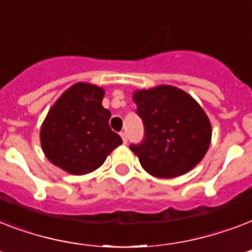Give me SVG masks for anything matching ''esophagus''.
<instances>
[{
    "label": "esophagus",
    "instance_id": "esophagus-1",
    "mask_svg": "<svg viewBox=\"0 0 252 252\" xmlns=\"http://www.w3.org/2000/svg\"><path fill=\"white\" fill-rule=\"evenodd\" d=\"M120 136H122V138H123V142H124V144H126V142H128V134H126V132H120Z\"/></svg>",
    "mask_w": 252,
    "mask_h": 252
}]
</instances>
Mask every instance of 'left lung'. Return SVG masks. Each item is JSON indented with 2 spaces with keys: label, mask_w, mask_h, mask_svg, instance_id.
<instances>
[{
  "label": "left lung",
  "mask_w": 252,
  "mask_h": 252,
  "mask_svg": "<svg viewBox=\"0 0 252 252\" xmlns=\"http://www.w3.org/2000/svg\"><path fill=\"white\" fill-rule=\"evenodd\" d=\"M144 138L130 150L150 175L175 178L195 167L211 144L209 119L191 95L172 86L136 91Z\"/></svg>",
  "instance_id": "left-lung-1"
}]
</instances>
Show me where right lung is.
Listing matches in <instances>:
<instances>
[{
	"label": "right lung",
	"instance_id": "right-lung-1",
	"mask_svg": "<svg viewBox=\"0 0 252 252\" xmlns=\"http://www.w3.org/2000/svg\"><path fill=\"white\" fill-rule=\"evenodd\" d=\"M104 90L76 84L49 110L40 129L45 157L73 175H84L104 163L107 156L123 144L110 128L111 112L102 106Z\"/></svg>",
	"mask_w": 252,
	"mask_h": 252
}]
</instances>
